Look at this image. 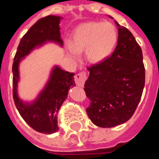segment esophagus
Segmentation results:
<instances>
[{
  "instance_id": "obj_1",
  "label": "esophagus",
  "mask_w": 159,
  "mask_h": 159,
  "mask_svg": "<svg viewBox=\"0 0 159 159\" xmlns=\"http://www.w3.org/2000/svg\"><path fill=\"white\" fill-rule=\"evenodd\" d=\"M86 79H87V74L85 71L79 72L75 76V82H76V85L79 87H83Z\"/></svg>"
}]
</instances>
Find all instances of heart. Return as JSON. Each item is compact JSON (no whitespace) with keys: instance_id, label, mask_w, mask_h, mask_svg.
I'll return each mask as SVG.
<instances>
[{"instance_id":"1","label":"heart","mask_w":159,"mask_h":159,"mask_svg":"<svg viewBox=\"0 0 159 159\" xmlns=\"http://www.w3.org/2000/svg\"><path fill=\"white\" fill-rule=\"evenodd\" d=\"M118 41V32L110 22H86L74 30L69 53L73 57L85 50L86 58L91 63L105 60L114 52Z\"/></svg>"}]
</instances>
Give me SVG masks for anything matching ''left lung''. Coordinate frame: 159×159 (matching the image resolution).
<instances>
[{
	"label": "left lung",
	"instance_id": "obj_1",
	"mask_svg": "<svg viewBox=\"0 0 159 159\" xmlns=\"http://www.w3.org/2000/svg\"><path fill=\"white\" fill-rule=\"evenodd\" d=\"M118 42L110 57L88 67L84 91L90 100L86 108L91 121L100 127H113L134 114L145 86V66L140 46L129 30L119 25Z\"/></svg>",
	"mask_w": 159,
	"mask_h": 159
}]
</instances>
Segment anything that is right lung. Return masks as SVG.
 I'll list each match as a JSON object with an SVG mask.
<instances>
[{
    "label": "right lung",
    "mask_w": 159,
    "mask_h": 159,
    "mask_svg": "<svg viewBox=\"0 0 159 159\" xmlns=\"http://www.w3.org/2000/svg\"><path fill=\"white\" fill-rule=\"evenodd\" d=\"M59 16L48 15L39 20L22 37L18 45L13 64V97L14 104L21 117L33 129L41 134H51L58 130L57 114L67 99L70 88L75 86L74 73L64 71L58 66L54 67L45 88L32 103H24L19 98L17 85L19 64L31 51L47 41L63 45L61 39Z\"/></svg>",
    "instance_id": "add662e5"
}]
</instances>
